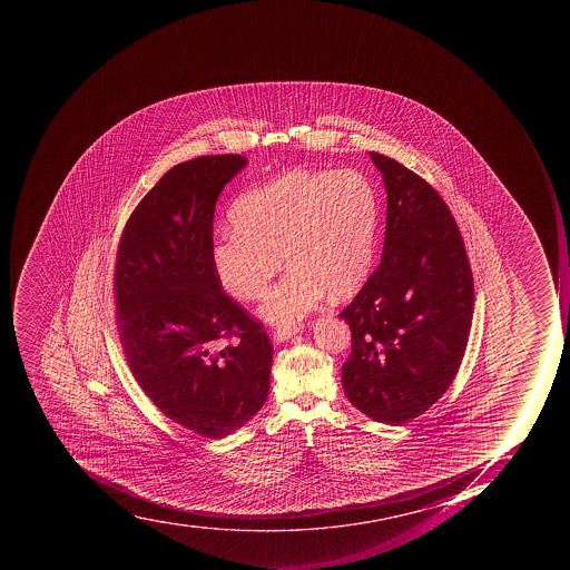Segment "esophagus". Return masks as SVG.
<instances>
[{
  "mask_svg": "<svg viewBox=\"0 0 570 570\" xmlns=\"http://www.w3.org/2000/svg\"><path fill=\"white\" fill-rule=\"evenodd\" d=\"M301 330H303V326H299V324L297 326H278L274 330L273 338L276 342H285L296 335V333H299Z\"/></svg>",
  "mask_w": 570,
  "mask_h": 570,
  "instance_id": "esophagus-1",
  "label": "esophagus"
}]
</instances>
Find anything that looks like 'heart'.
<instances>
[{
	"label": "heart",
	"instance_id": "heart-1",
	"mask_svg": "<svg viewBox=\"0 0 570 570\" xmlns=\"http://www.w3.org/2000/svg\"><path fill=\"white\" fill-rule=\"evenodd\" d=\"M229 219L235 229L217 235L210 262L232 296L258 299L288 264L261 306L269 323H297L327 291L350 296L367 279L377 199L360 170H288L235 199Z\"/></svg>",
	"mask_w": 570,
	"mask_h": 570
}]
</instances>
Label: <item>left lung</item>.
<instances>
[{"label":"left lung","mask_w":570,"mask_h":570,"mask_svg":"<svg viewBox=\"0 0 570 570\" xmlns=\"http://www.w3.org/2000/svg\"><path fill=\"white\" fill-rule=\"evenodd\" d=\"M386 190L382 262L341 314L353 345L342 385L354 409L400 426L456 376L471 333L474 282L465 246L435 188L371 153Z\"/></svg>","instance_id":"8db88e82"}]
</instances>
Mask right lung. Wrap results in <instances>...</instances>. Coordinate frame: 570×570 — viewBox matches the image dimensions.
I'll return each instance as SVG.
<instances>
[{"instance_id":"obj_1","label":"right lung","mask_w":570,"mask_h":570,"mask_svg":"<svg viewBox=\"0 0 570 570\" xmlns=\"http://www.w3.org/2000/svg\"><path fill=\"white\" fill-rule=\"evenodd\" d=\"M246 166L212 155L167 170L117 252V327L135 380L170 421L208 439L240 430L269 394V336L220 291L210 262L217 198ZM229 335L238 344L220 348Z\"/></svg>"}]
</instances>
